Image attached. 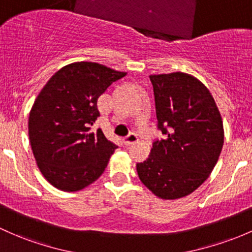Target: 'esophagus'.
Here are the masks:
<instances>
[{"mask_svg": "<svg viewBox=\"0 0 252 252\" xmlns=\"http://www.w3.org/2000/svg\"><path fill=\"white\" fill-rule=\"evenodd\" d=\"M137 141H139V136H137L135 133H130L123 139V142L126 145V146H130V145H133Z\"/></svg>", "mask_w": 252, "mask_h": 252, "instance_id": "1", "label": "esophagus"}]
</instances>
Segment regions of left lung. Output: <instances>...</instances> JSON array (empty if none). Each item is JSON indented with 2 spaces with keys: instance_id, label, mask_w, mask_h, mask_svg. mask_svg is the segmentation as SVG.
Instances as JSON below:
<instances>
[{
  "instance_id": "obj_1",
  "label": "left lung",
  "mask_w": 252,
  "mask_h": 252,
  "mask_svg": "<svg viewBox=\"0 0 252 252\" xmlns=\"http://www.w3.org/2000/svg\"><path fill=\"white\" fill-rule=\"evenodd\" d=\"M158 129L146 160L136 164L142 184L161 199H177L209 177L223 146V124L209 89L184 72L151 75Z\"/></svg>"
}]
</instances>
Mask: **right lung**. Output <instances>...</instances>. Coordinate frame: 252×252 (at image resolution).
<instances>
[{
	"mask_svg": "<svg viewBox=\"0 0 252 252\" xmlns=\"http://www.w3.org/2000/svg\"><path fill=\"white\" fill-rule=\"evenodd\" d=\"M126 72L75 63L47 82L29 116V137L42 175L57 189L76 192L99 179L117 145L93 130L97 99Z\"/></svg>",
	"mask_w": 252,
	"mask_h": 252,
	"instance_id": "add662e5",
	"label": "right lung"
}]
</instances>
